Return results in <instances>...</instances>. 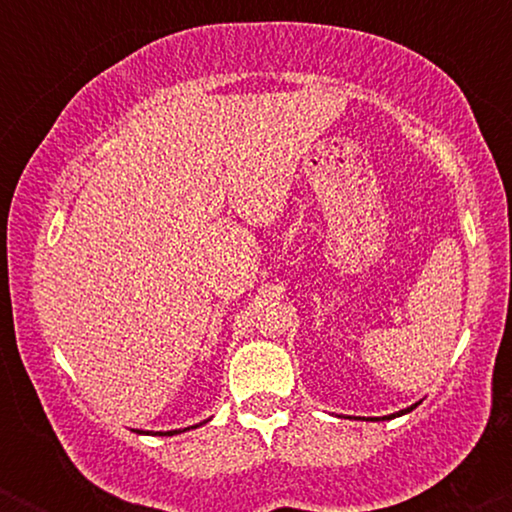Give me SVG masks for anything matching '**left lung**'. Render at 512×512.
Returning a JSON list of instances; mask_svg holds the SVG:
<instances>
[{"label":"left lung","mask_w":512,"mask_h":512,"mask_svg":"<svg viewBox=\"0 0 512 512\" xmlns=\"http://www.w3.org/2000/svg\"><path fill=\"white\" fill-rule=\"evenodd\" d=\"M416 404H419V402H416ZM416 404H411V407H407V409H399V411H395V414H390V416H380V419H378V416H375V419H370V421H387V419H395V416L409 414L411 409H416Z\"/></svg>","instance_id":"left-lung-1"}]
</instances>
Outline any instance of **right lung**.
Returning a JSON list of instances; mask_svg holds the SVG:
<instances>
[{
    "instance_id": "add662e5",
    "label": "right lung",
    "mask_w": 512,
    "mask_h": 512,
    "mask_svg": "<svg viewBox=\"0 0 512 512\" xmlns=\"http://www.w3.org/2000/svg\"><path fill=\"white\" fill-rule=\"evenodd\" d=\"M202 424H207V421H202ZM202 424H197V426H202ZM197 426H187V428H180V431H146V433H154V436H178V433H185V431H190V428H197ZM137 433H144V431H137Z\"/></svg>"
}]
</instances>
